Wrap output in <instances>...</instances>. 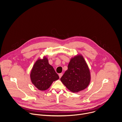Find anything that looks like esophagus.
<instances>
[{
    "label": "esophagus",
    "instance_id": "1",
    "mask_svg": "<svg viewBox=\"0 0 122 122\" xmlns=\"http://www.w3.org/2000/svg\"><path fill=\"white\" fill-rule=\"evenodd\" d=\"M62 75H63V74H62V73H59V76L60 78H61L62 77Z\"/></svg>",
    "mask_w": 122,
    "mask_h": 122
}]
</instances>
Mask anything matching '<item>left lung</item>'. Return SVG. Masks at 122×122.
I'll use <instances>...</instances> for the list:
<instances>
[{
    "instance_id": "obj_1",
    "label": "left lung",
    "mask_w": 122,
    "mask_h": 122,
    "mask_svg": "<svg viewBox=\"0 0 122 122\" xmlns=\"http://www.w3.org/2000/svg\"><path fill=\"white\" fill-rule=\"evenodd\" d=\"M90 80L89 69L81 55H78L71 59L68 70L61 78L63 84L73 92L85 89L89 85Z\"/></svg>"
}]
</instances>
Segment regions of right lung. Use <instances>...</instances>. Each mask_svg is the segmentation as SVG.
Wrapping results in <instances>:
<instances>
[{
	"instance_id": "add662e5",
	"label": "right lung",
	"mask_w": 122,
	"mask_h": 122,
	"mask_svg": "<svg viewBox=\"0 0 122 122\" xmlns=\"http://www.w3.org/2000/svg\"><path fill=\"white\" fill-rule=\"evenodd\" d=\"M30 79L34 85L41 91L48 89L54 81L59 79L54 68L44 57L39 59L34 64L30 72Z\"/></svg>"
}]
</instances>
